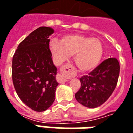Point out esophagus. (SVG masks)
Listing matches in <instances>:
<instances>
[{
  "label": "esophagus",
  "instance_id": "34e87169",
  "mask_svg": "<svg viewBox=\"0 0 133 133\" xmlns=\"http://www.w3.org/2000/svg\"><path fill=\"white\" fill-rule=\"evenodd\" d=\"M61 74H59L57 77V81L59 83H64L67 81L65 76L74 75V67L72 65H67L60 68Z\"/></svg>",
  "mask_w": 133,
  "mask_h": 133
}]
</instances>
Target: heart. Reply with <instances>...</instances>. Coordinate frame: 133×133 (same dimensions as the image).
I'll return each instance as SVG.
<instances>
[{
    "instance_id": "heart-1",
    "label": "heart",
    "mask_w": 133,
    "mask_h": 133,
    "mask_svg": "<svg viewBox=\"0 0 133 133\" xmlns=\"http://www.w3.org/2000/svg\"><path fill=\"white\" fill-rule=\"evenodd\" d=\"M50 49L57 63L74 55V62L81 71H89L98 65L103 55L100 39L80 34L65 35L60 42L52 40Z\"/></svg>"
}]
</instances>
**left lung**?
Here are the masks:
<instances>
[{"label": "left lung", "instance_id": "8db88e82", "mask_svg": "<svg viewBox=\"0 0 133 133\" xmlns=\"http://www.w3.org/2000/svg\"><path fill=\"white\" fill-rule=\"evenodd\" d=\"M119 69L118 60L115 57L104 60L89 75L80 78L81 86L75 94L76 100L89 108L102 105L116 88Z\"/></svg>", "mask_w": 133, "mask_h": 133}]
</instances>
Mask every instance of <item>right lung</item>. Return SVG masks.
I'll use <instances>...</instances> for the list:
<instances>
[{
    "label": "right lung",
    "mask_w": 133,
    "mask_h": 133,
    "mask_svg": "<svg viewBox=\"0 0 133 133\" xmlns=\"http://www.w3.org/2000/svg\"><path fill=\"white\" fill-rule=\"evenodd\" d=\"M50 27L41 26L18 44L12 60V80L22 102L36 112H44L55 101L57 68L50 50Z\"/></svg>",
    "instance_id": "1"
}]
</instances>
